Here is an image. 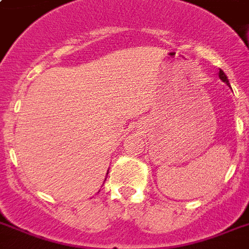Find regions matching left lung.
I'll list each match as a JSON object with an SVG mask.
<instances>
[{"label": "left lung", "instance_id": "1", "mask_svg": "<svg viewBox=\"0 0 249 249\" xmlns=\"http://www.w3.org/2000/svg\"><path fill=\"white\" fill-rule=\"evenodd\" d=\"M218 77H220L222 81H224L225 84H228L229 86H230V83H229V80H228V76L225 75V72L222 71V70H220V73H218Z\"/></svg>", "mask_w": 249, "mask_h": 249}]
</instances>
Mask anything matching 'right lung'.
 Masks as SVG:
<instances>
[{
  "label": "right lung",
  "mask_w": 249,
  "mask_h": 249,
  "mask_svg": "<svg viewBox=\"0 0 249 249\" xmlns=\"http://www.w3.org/2000/svg\"><path fill=\"white\" fill-rule=\"evenodd\" d=\"M107 174H108V172H107ZM105 181H106V179H105Z\"/></svg>",
  "instance_id": "1"
}]
</instances>
